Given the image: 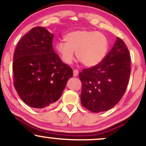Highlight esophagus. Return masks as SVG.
<instances>
[{
	"mask_svg": "<svg viewBox=\"0 0 146 146\" xmlns=\"http://www.w3.org/2000/svg\"><path fill=\"white\" fill-rule=\"evenodd\" d=\"M78 74H79V71H78V69L73 70V76H74V77L78 76Z\"/></svg>",
	"mask_w": 146,
	"mask_h": 146,
	"instance_id": "34e87169",
	"label": "esophagus"
}]
</instances>
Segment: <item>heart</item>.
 <instances>
[{
  "label": "heart",
  "instance_id": "1",
  "mask_svg": "<svg viewBox=\"0 0 146 146\" xmlns=\"http://www.w3.org/2000/svg\"><path fill=\"white\" fill-rule=\"evenodd\" d=\"M65 43L58 42L56 50L63 62L70 64L77 58L84 66L91 67L103 60L108 50V40L101 33L86 30H78L67 33L64 36Z\"/></svg>",
  "mask_w": 146,
  "mask_h": 146
}]
</instances>
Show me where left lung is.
<instances>
[{"mask_svg": "<svg viewBox=\"0 0 146 146\" xmlns=\"http://www.w3.org/2000/svg\"><path fill=\"white\" fill-rule=\"evenodd\" d=\"M131 56L120 38L99 64L79 73L82 82V105L95 113L113 108L127 88L131 74Z\"/></svg>", "mask_w": 146, "mask_h": 146, "instance_id": "8db88e82", "label": "left lung"}]
</instances>
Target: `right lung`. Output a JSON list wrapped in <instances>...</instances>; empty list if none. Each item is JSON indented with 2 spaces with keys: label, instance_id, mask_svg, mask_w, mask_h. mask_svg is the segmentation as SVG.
Here are the masks:
<instances>
[{
  "label": "right lung",
  "instance_id": "1",
  "mask_svg": "<svg viewBox=\"0 0 146 146\" xmlns=\"http://www.w3.org/2000/svg\"><path fill=\"white\" fill-rule=\"evenodd\" d=\"M54 35L36 26L17 43L13 54V84L20 99L33 108L52 106L60 97L73 70L52 45Z\"/></svg>",
  "mask_w": 146,
  "mask_h": 146
}]
</instances>
